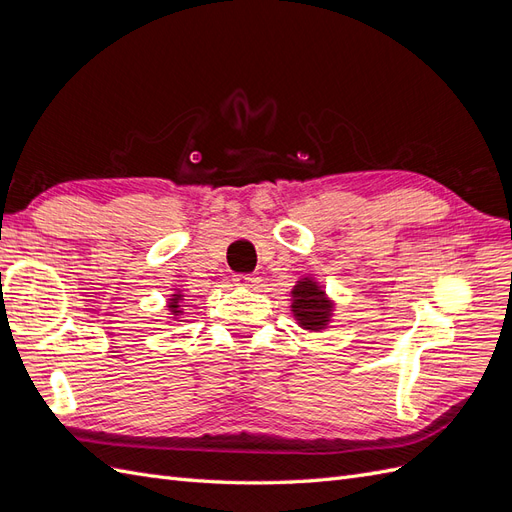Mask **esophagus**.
<instances>
[{"label":"esophagus","mask_w":512,"mask_h":512,"mask_svg":"<svg viewBox=\"0 0 512 512\" xmlns=\"http://www.w3.org/2000/svg\"><path fill=\"white\" fill-rule=\"evenodd\" d=\"M232 282H235L241 288H252V286H256L260 282V277L258 275H250V273H239V275L232 277Z\"/></svg>","instance_id":"1"}]
</instances>
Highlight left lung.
Listing matches in <instances>:
<instances>
[{
    "instance_id": "left-lung-1",
    "label": "left lung",
    "mask_w": 512,
    "mask_h": 512,
    "mask_svg": "<svg viewBox=\"0 0 512 512\" xmlns=\"http://www.w3.org/2000/svg\"><path fill=\"white\" fill-rule=\"evenodd\" d=\"M290 297V312L301 329L309 333H320L329 327L335 303L327 297V292H324L314 277H301L297 286L292 288Z\"/></svg>"
}]
</instances>
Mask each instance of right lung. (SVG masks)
<instances>
[{"label":"right lung","mask_w":512,"mask_h":512,"mask_svg":"<svg viewBox=\"0 0 512 512\" xmlns=\"http://www.w3.org/2000/svg\"><path fill=\"white\" fill-rule=\"evenodd\" d=\"M181 301H183V292L181 290H175V294H170L168 299V312L173 316H181L183 314V307H181Z\"/></svg>","instance_id":"add662e5"}]
</instances>
